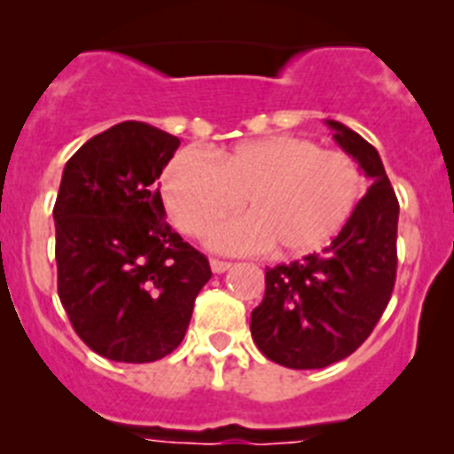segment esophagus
Listing matches in <instances>:
<instances>
[{
    "mask_svg": "<svg viewBox=\"0 0 454 454\" xmlns=\"http://www.w3.org/2000/svg\"><path fill=\"white\" fill-rule=\"evenodd\" d=\"M231 268V263L230 262H220V259H211V270L214 272H227Z\"/></svg>",
    "mask_w": 454,
    "mask_h": 454,
    "instance_id": "obj_1",
    "label": "esophagus"
}]
</instances>
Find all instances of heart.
Here are the masks:
<instances>
[{
  "label": "heart",
  "mask_w": 454,
  "mask_h": 454,
  "mask_svg": "<svg viewBox=\"0 0 454 454\" xmlns=\"http://www.w3.org/2000/svg\"><path fill=\"white\" fill-rule=\"evenodd\" d=\"M172 223L200 236L240 207L250 211L215 224L208 243L227 254L270 250L307 254L346 224L364 192V175L346 152L320 150L300 136H266L214 156L182 150L161 179Z\"/></svg>",
  "instance_id": "b5f03b06"
}]
</instances>
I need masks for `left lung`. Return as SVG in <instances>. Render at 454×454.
Segmentation results:
<instances>
[{"label":"left lung","mask_w":454,"mask_h":454,"mask_svg":"<svg viewBox=\"0 0 454 454\" xmlns=\"http://www.w3.org/2000/svg\"><path fill=\"white\" fill-rule=\"evenodd\" d=\"M327 124L372 184L332 246L302 262L266 268L252 339L270 362L295 371L330 366L362 346L391 300L398 268L400 204L382 159L346 124Z\"/></svg>","instance_id":"8db88e82"}]
</instances>
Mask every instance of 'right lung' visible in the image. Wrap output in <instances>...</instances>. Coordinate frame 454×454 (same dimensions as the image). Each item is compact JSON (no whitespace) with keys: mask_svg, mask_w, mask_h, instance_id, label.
I'll list each match as a JSON object with an SVG mask.
<instances>
[{"mask_svg":"<svg viewBox=\"0 0 454 454\" xmlns=\"http://www.w3.org/2000/svg\"><path fill=\"white\" fill-rule=\"evenodd\" d=\"M177 136L127 120L83 143L56 195L59 298L90 350L163 359L184 340L208 259L166 223L159 177Z\"/></svg>","mask_w":454,"mask_h":454,"instance_id":"1","label":"right lung"}]
</instances>
